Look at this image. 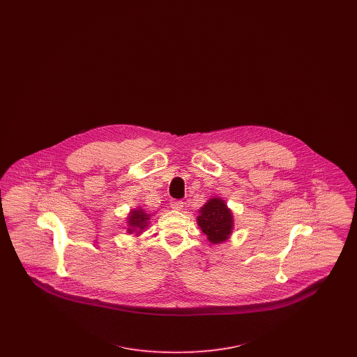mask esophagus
I'll use <instances>...</instances> for the list:
<instances>
[{"instance_id":"34e87169","label":"esophagus","mask_w":357,"mask_h":357,"mask_svg":"<svg viewBox=\"0 0 357 357\" xmlns=\"http://www.w3.org/2000/svg\"><path fill=\"white\" fill-rule=\"evenodd\" d=\"M170 207L174 208V210H182L183 208V202L182 201H171Z\"/></svg>"}]
</instances>
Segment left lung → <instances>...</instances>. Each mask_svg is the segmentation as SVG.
Instances as JSON below:
<instances>
[{"instance_id": "obj_1", "label": "left lung", "mask_w": 357, "mask_h": 357, "mask_svg": "<svg viewBox=\"0 0 357 357\" xmlns=\"http://www.w3.org/2000/svg\"><path fill=\"white\" fill-rule=\"evenodd\" d=\"M198 213L197 225L210 243L218 245L230 238L234 229V215L226 201L220 197H213L207 199Z\"/></svg>"}]
</instances>
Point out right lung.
<instances>
[{
    "mask_svg": "<svg viewBox=\"0 0 357 357\" xmlns=\"http://www.w3.org/2000/svg\"><path fill=\"white\" fill-rule=\"evenodd\" d=\"M151 217H153V214L147 213L144 208H142V206L131 208L126 218L127 234H135V237H139L149 227Z\"/></svg>",
    "mask_w": 357,
    "mask_h": 357,
    "instance_id": "1",
    "label": "right lung"
}]
</instances>
